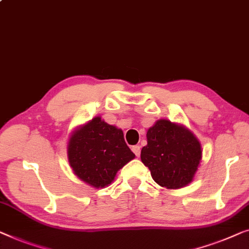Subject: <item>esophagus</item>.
Listing matches in <instances>:
<instances>
[{"label": "esophagus", "instance_id": "34e87169", "mask_svg": "<svg viewBox=\"0 0 249 249\" xmlns=\"http://www.w3.org/2000/svg\"><path fill=\"white\" fill-rule=\"evenodd\" d=\"M131 150L133 151V154H135L137 157H139V156H140V146H138V145H136V146H132Z\"/></svg>", "mask_w": 249, "mask_h": 249}]
</instances>
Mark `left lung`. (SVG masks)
<instances>
[{
  "mask_svg": "<svg viewBox=\"0 0 249 249\" xmlns=\"http://www.w3.org/2000/svg\"><path fill=\"white\" fill-rule=\"evenodd\" d=\"M157 184L179 189L192 182L202 158L201 143L184 125L160 119L147 131L140 154Z\"/></svg>",
  "mask_w": 249,
  "mask_h": 249,
  "instance_id": "left-lung-1",
  "label": "left lung"
}]
</instances>
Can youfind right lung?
Returning <instances> with one entry per match:
<instances>
[{
	"label": "right lung",
	"instance_id": "right-lung-1",
	"mask_svg": "<svg viewBox=\"0 0 249 249\" xmlns=\"http://www.w3.org/2000/svg\"><path fill=\"white\" fill-rule=\"evenodd\" d=\"M67 155L74 174L96 189L111 184L119 169L135 158L121 129L100 117L71 133Z\"/></svg>",
	"mask_w": 249,
	"mask_h": 249
}]
</instances>
